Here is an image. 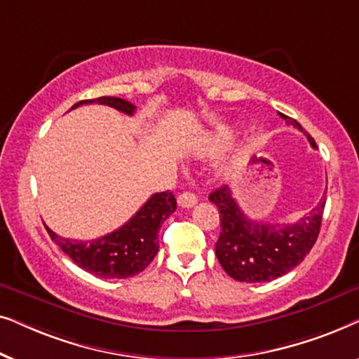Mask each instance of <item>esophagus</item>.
Listing matches in <instances>:
<instances>
[{"instance_id": "esophagus-1", "label": "esophagus", "mask_w": 359, "mask_h": 359, "mask_svg": "<svg viewBox=\"0 0 359 359\" xmlns=\"http://www.w3.org/2000/svg\"><path fill=\"white\" fill-rule=\"evenodd\" d=\"M196 203H198V196H196L194 193H191V191H184L183 194L178 196V204L181 205V208L189 209V208H193V205H196Z\"/></svg>"}]
</instances>
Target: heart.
Returning <instances> with one entry per match:
<instances>
[{"label":"heart","instance_id":"heart-1","mask_svg":"<svg viewBox=\"0 0 359 359\" xmlns=\"http://www.w3.org/2000/svg\"><path fill=\"white\" fill-rule=\"evenodd\" d=\"M232 129L230 127H222V129H219L217 134H215L212 139H210V145L209 149L210 150H217V149H222L224 145H227L230 139H232Z\"/></svg>","mask_w":359,"mask_h":359}]
</instances>
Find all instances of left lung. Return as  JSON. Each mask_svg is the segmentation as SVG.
I'll use <instances>...</instances> for the list:
<instances>
[{
    "label": "left lung",
    "mask_w": 359,
    "mask_h": 359,
    "mask_svg": "<svg viewBox=\"0 0 359 359\" xmlns=\"http://www.w3.org/2000/svg\"><path fill=\"white\" fill-rule=\"evenodd\" d=\"M287 124L304 132L296 119L281 114ZM313 149L316 140L304 132ZM220 214V235L215 255L224 271L242 283H268L297 266L318 237L325 198L294 224H262L248 219L233 199L229 186L209 196Z\"/></svg>",
    "instance_id": "left-lung-1"
}]
</instances>
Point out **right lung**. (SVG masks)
<instances>
[{"instance_id": "1", "label": "right lung", "mask_w": 359, "mask_h": 359, "mask_svg": "<svg viewBox=\"0 0 359 359\" xmlns=\"http://www.w3.org/2000/svg\"><path fill=\"white\" fill-rule=\"evenodd\" d=\"M106 104L132 116L135 106L121 97L101 96L96 100L76 102L80 104ZM176 199L173 193H155L130 220L114 232L96 240H70L60 237L46 225L48 235L85 271L106 279H126L135 276L149 266L158 252V230L161 224L175 212Z\"/></svg>"}]
</instances>
